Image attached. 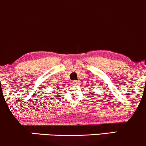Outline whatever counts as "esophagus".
<instances>
[{
    "label": "esophagus",
    "mask_w": 146,
    "mask_h": 146,
    "mask_svg": "<svg viewBox=\"0 0 146 146\" xmlns=\"http://www.w3.org/2000/svg\"><path fill=\"white\" fill-rule=\"evenodd\" d=\"M72 83H73V84H77L78 83V82L77 81V80H74V81H73V82H72Z\"/></svg>",
    "instance_id": "1"
}]
</instances>
